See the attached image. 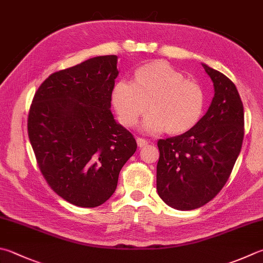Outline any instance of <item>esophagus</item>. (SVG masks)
Masks as SVG:
<instances>
[{"instance_id":"obj_1","label":"esophagus","mask_w":263,"mask_h":263,"mask_svg":"<svg viewBox=\"0 0 263 263\" xmlns=\"http://www.w3.org/2000/svg\"><path fill=\"white\" fill-rule=\"evenodd\" d=\"M136 143L138 147H144L145 145L148 144V142L145 140V138H142V137H137L136 138Z\"/></svg>"}]
</instances>
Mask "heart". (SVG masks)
<instances>
[{
  "label": "heart",
  "mask_w": 263,
  "mask_h": 263,
  "mask_svg": "<svg viewBox=\"0 0 263 263\" xmlns=\"http://www.w3.org/2000/svg\"><path fill=\"white\" fill-rule=\"evenodd\" d=\"M111 100L119 120L126 127L135 126L147 113L142 123L145 133L166 130L171 135L190 130L204 113L205 95L196 81L162 61L147 63L137 68L135 82L118 81Z\"/></svg>",
  "instance_id": "b5f03b06"
}]
</instances>
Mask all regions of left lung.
Instances as JSON below:
<instances>
[{"mask_svg":"<svg viewBox=\"0 0 263 263\" xmlns=\"http://www.w3.org/2000/svg\"><path fill=\"white\" fill-rule=\"evenodd\" d=\"M214 97L199 122L182 135L158 141L157 191L178 211L204 206L224 186L244 138V107L229 78L202 64Z\"/></svg>","mask_w":263,"mask_h":263,"instance_id":"1","label":"left lung"}]
</instances>
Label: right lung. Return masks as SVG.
<instances>
[{"instance_id": "obj_1", "label": "right lung", "mask_w": 263, "mask_h": 263, "mask_svg": "<svg viewBox=\"0 0 263 263\" xmlns=\"http://www.w3.org/2000/svg\"><path fill=\"white\" fill-rule=\"evenodd\" d=\"M118 57L97 56L51 74L34 95L28 136L51 189L79 207H97L115 193L135 138L116 121L111 93Z\"/></svg>"}]
</instances>
